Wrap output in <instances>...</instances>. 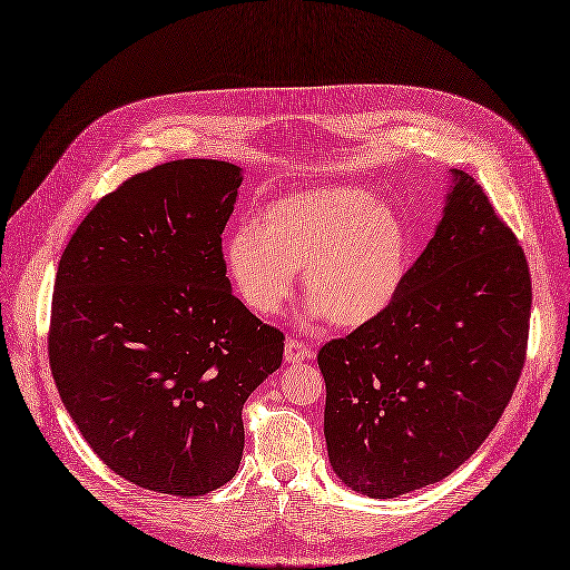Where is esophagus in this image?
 <instances>
[{"mask_svg": "<svg viewBox=\"0 0 570 570\" xmlns=\"http://www.w3.org/2000/svg\"><path fill=\"white\" fill-rule=\"evenodd\" d=\"M284 356L288 363H303L305 358H309V346L303 340H286Z\"/></svg>", "mask_w": 570, "mask_h": 570, "instance_id": "34e87169", "label": "esophagus"}]
</instances>
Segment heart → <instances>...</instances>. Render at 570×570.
<instances>
[{
  "instance_id": "obj_1",
  "label": "heart",
  "mask_w": 570,
  "mask_h": 570,
  "mask_svg": "<svg viewBox=\"0 0 570 570\" xmlns=\"http://www.w3.org/2000/svg\"><path fill=\"white\" fill-rule=\"evenodd\" d=\"M224 261L237 298L258 316L291 298L295 269L314 314L337 328L377 318L401 293L410 267L407 228L389 205L354 186L316 188L267 205L258 226L235 228Z\"/></svg>"
}]
</instances>
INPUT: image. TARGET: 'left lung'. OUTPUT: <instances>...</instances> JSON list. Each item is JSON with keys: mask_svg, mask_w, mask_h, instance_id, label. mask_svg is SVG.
Segmentation results:
<instances>
[{"mask_svg": "<svg viewBox=\"0 0 570 570\" xmlns=\"http://www.w3.org/2000/svg\"><path fill=\"white\" fill-rule=\"evenodd\" d=\"M440 226L377 318L318 350L340 480L373 499L440 482L499 424L527 361L531 275L484 188L454 171Z\"/></svg>", "mask_w": 570, "mask_h": 570, "instance_id": "obj_1", "label": "left lung"}]
</instances>
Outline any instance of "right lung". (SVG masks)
<instances>
[{"instance_id": "1", "label": "right lung", "mask_w": 570, "mask_h": 570, "mask_svg": "<svg viewBox=\"0 0 570 570\" xmlns=\"http://www.w3.org/2000/svg\"><path fill=\"white\" fill-rule=\"evenodd\" d=\"M239 167L171 160L100 197L65 246L48 326L60 399L116 475L193 499L244 452L242 407L284 333L242 305L224 233Z\"/></svg>"}]
</instances>
